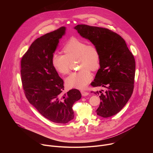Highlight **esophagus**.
Wrapping results in <instances>:
<instances>
[{
  "label": "esophagus",
  "instance_id": "obj_1",
  "mask_svg": "<svg viewBox=\"0 0 153 153\" xmlns=\"http://www.w3.org/2000/svg\"><path fill=\"white\" fill-rule=\"evenodd\" d=\"M81 93H82V96H83V97H86V96H87V95H89V92H85V91H81Z\"/></svg>",
  "mask_w": 153,
  "mask_h": 153
}]
</instances>
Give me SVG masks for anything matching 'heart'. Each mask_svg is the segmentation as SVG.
<instances>
[{
	"mask_svg": "<svg viewBox=\"0 0 153 153\" xmlns=\"http://www.w3.org/2000/svg\"><path fill=\"white\" fill-rule=\"evenodd\" d=\"M65 55L55 53L52 56L53 68L62 74L70 73V62L78 59L80 71L74 73L65 79L67 86L70 88L84 89L92 80L91 70L94 71L100 66V54L94 45L77 38L70 39L63 48Z\"/></svg>",
	"mask_w": 153,
	"mask_h": 153,
	"instance_id": "b5f03b06",
	"label": "heart"
}]
</instances>
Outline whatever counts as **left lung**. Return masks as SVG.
<instances>
[{"mask_svg": "<svg viewBox=\"0 0 153 153\" xmlns=\"http://www.w3.org/2000/svg\"><path fill=\"white\" fill-rule=\"evenodd\" d=\"M74 29L100 52V68L91 85L107 89L104 92L103 90L94 92L100 95L101 101L96 112L102 117L113 116L121 111L133 93L134 56L125 40L110 30L85 24L77 25Z\"/></svg>", "mask_w": 153, "mask_h": 153, "instance_id": "left-lung-1", "label": "left lung"}]
</instances>
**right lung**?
Segmentation results:
<instances>
[{
    "label": "right lung",
    "mask_w": 153,
    "mask_h": 153,
    "mask_svg": "<svg viewBox=\"0 0 153 153\" xmlns=\"http://www.w3.org/2000/svg\"><path fill=\"white\" fill-rule=\"evenodd\" d=\"M62 27L35 40L21 61L23 89L28 102L49 120L67 123L74 119V103L82 95L76 89L64 94V81L52 64V56L65 33Z\"/></svg>",
    "instance_id": "obj_1"
}]
</instances>
